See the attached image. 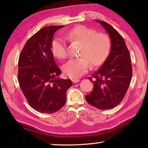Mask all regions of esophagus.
<instances>
[{
  "mask_svg": "<svg viewBox=\"0 0 148 148\" xmlns=\"http://www.w3.org/2000/svg\"><path fill=\"white\" fill-rule=\"evenodd\" d=\"M78 82H79V79H72V82L74 83V84L77 83Z\"/></svg>",
  "mask_w": 148,
  "mask_h": 148,
  "instance_id": "esophagus-1",
  "label": "esophagus"
}]
</instances>
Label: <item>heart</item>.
I'll use <instances>...</instances> for the list:
<instances>
[{"instance_id":"obj_1","label":"heart","mask_w":148,"mask_h":148,"mask_svg":"<svg viewBox=\"0 0 148 148\" xmlns=\"http://www.w3.org/2000/svg\"><path fill=\"white\" fill-rule=\"evenodd\" d=\"M71 42L81 44L78 56L71 59L62 66L64 73L71 78L79 77L92 67L100 66L105 61L111 49V40L108 34L98 33L96 30L85 25H77L62 33ZM52 54L59 59L67 56L65 40L57 37L51 44Z\"/></svg>"}]
</instances>
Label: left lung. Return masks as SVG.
Here are the masks:
<instances>
[{"label":"left lung","mask_w":148,"mask_h":148,"mask_svg":"<svg viewBox=\"0 0 148 148\" xmlns=\"http://www.w3.org/2000/svg\"><path fill=\"white\" fill-rule=\"evenodd\" d=\"M96 21L110 36L111 49L100 68L88 78L94 88L86 99L92 106L104 110L114 108L123 100L131 83L132 66L130 54L121 34L106 22Z\"/></svg>","instance_id":"left-lung-1"}]
</instances>
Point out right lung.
I'll return each instance as SVG.
<instances>
[{
	"label": "right lung",
	"mask_w": 148,
	"mask_h": 148,
	"mask_svg": "<svg viewBox=\"0 0 148 148\" xmlns=\"http://www.w3.org/2000/svg\"><path fill=\"white\" fill-rule=\"evenodd\" d=\"M64 25L42 28L32 36L21 50L18 62V82L29 104L38 112H57L66 102L71 79L57 77L61 71L51 50L52 38Z\"/></svg>",
	"instance_id": "add662e5"
}]
</instances>
